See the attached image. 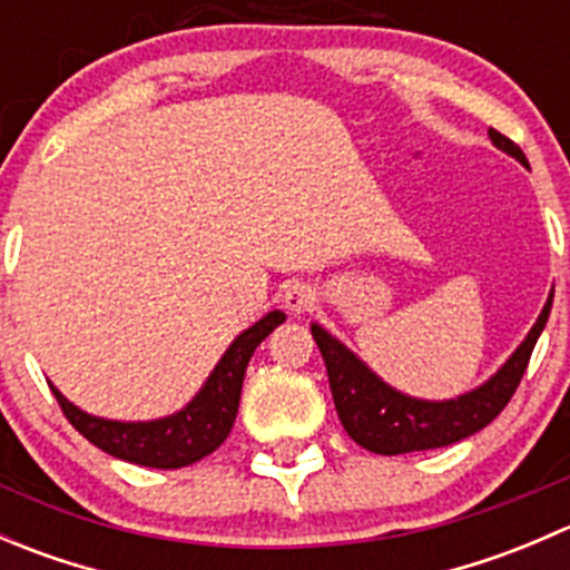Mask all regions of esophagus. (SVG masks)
Masks as SVG:
<instances>
[{"label":"esophagus","mask_w":570,"mask_h":570,"mask_svg":"<svg viewBox=\"0 0 570 570\" xmlns=\"http://www.w3.org/2000/svg\"><path fill=\"white\" fill-rule=\"evenodd\" d=\"M314 301H317L314 289L308 284H301V281H295V284H289L284 289V306L295 314L308 312L314 306Z\"/></svg>","instance_id":"obj_1"}]
</instances>
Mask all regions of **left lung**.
Masks as SVG:
<instances>
[{
	"instance_id": "left-lung-1",
	"label": "left lung",
	"mask_w": 570,
	"mask_h": 570,
	"mask_svg": "<svg viewBox=\"0 0 570 570\" xmlns=\"http://www.w3.org/2000/svg\"><path fill=\"white\" fill-rule=\"evenodd\" d=\"M488 137L499 151L530 168L524 151L513 140L499 135L497 129H488ZM551 297H554V292H549L543 312L538 314L530 333L513 350V355L485 383H480L471 392L452 396V400H419V396L396 392L377 372H372L347 344L331 336L320 322H312V336L317 342L322 358H325L336 413L350 439L364 450L377 452V455H405V452L450 446L455 441L480 433L485 424H491L502 413V407L519 389L527 364H530L534 342L549 322Z\"/></svg>"
}]
</instances>
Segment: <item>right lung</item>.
Returning a JSON list of instances; mask_svg holds the SVG:
<instances>
[{"label": "right lung", "instance_id": "obj_1", "mask_svg": "<svg viewBox=\"0 0 570 570\" xmlns=\"http://www.w3.org/2000/svg\"><path fill=\"white\" fill-rule=\"evenodd\" d=\"M284 320V312H269L253 322L248 331L239 333L220 355L198 394L168 416L148 419V422H118V419L94 416L73 405L55 383H49V389L55 392L68 422L107 455L148 465V469H181V465L212 455L228 439L234 419H237L239 394H243L245 370H248L253 350Z\"/></svg>", "mask_w": 570, "mask_h": 570}]
</instances>
